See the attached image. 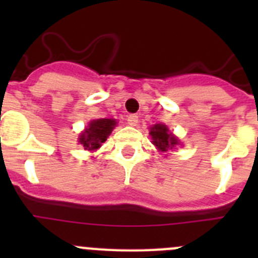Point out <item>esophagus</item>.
<instances>
[{"instance_id":"1","label":"esophagus","mask_w":258,"mask_h":258,"mask_svg":"<svg viewBox=\"0 0 258 258\" xmlns=\"http://www.w3.org/2000/svg\"><path fill=\"white\" fill-rule=\"evenodd\" d=\"M127 124L131 125V126H137V125H138V116L137 115L127 116Z\"/></svg>"}]
</instances>
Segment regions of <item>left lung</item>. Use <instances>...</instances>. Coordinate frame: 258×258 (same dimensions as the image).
<instances>
[{"mask_svg":"<svg viewBox=\"0 0 258 258\" xmlns=\"http://www.w3.org/2000/svg\"><path fill=\"white\" fill-rule=\"evenodd\" d=\"M150 136L152 138V143L161 152H166L168 150L174 149L175 146L179 145L178 138L170 133L168 126L164 124H155L150 129Z\"/></svg>","mask_w":258,"mask_h":258,"instance_id":"8db88e82","label":"left lung"}]
</instances>
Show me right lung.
I'll return each instance as SVG.
<instances>
[{
	"mask_svg": "<svg viewBox=\"0 0 258 258\" xmlns=\"http://www.w3.org/2000/svg\"><path fill=\"white\" fill-rule=\"evenodd\" d=\"M115 118H97L89 122L88 127L80 134L79 142L88 151H95L104 143L116 126Z\"/></svg>",
	"mask_w": 258,
	"mask_h": 258,
	"instance_id": "right-lung-1",
	"label": "right lung"
}]
</instances>
